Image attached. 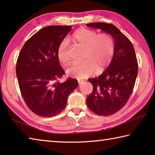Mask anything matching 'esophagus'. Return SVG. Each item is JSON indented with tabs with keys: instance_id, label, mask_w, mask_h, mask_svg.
Returning <instances> with one entry per match:
<instances>
[{
	"instance_id": "1",
	"label": "esophagus",
	"mask_w": 155,
	"mask_h": 155,
	"mask_svg": "<svg viewBox=\"0 0 155 155\" xmlns=\"http://www.w3.org/2000/svg\"><path fill=\"white\" fill-rule=\"evenodd\" d=\"M83 82H84V81H83V80H80V81H78V84H82V83H83Z\"/></svg>"
}]
</instances>
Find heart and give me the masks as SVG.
I'll return each mask as SVG.
<instances>
[{"instance_id": "b5f03b06", "label": "heart", "mask_w": 155, "mask_h": 155, "mask_svg": "<svg viewBox=\"0 0 155 155\" xmlns=\"http://www.w3.org/2000/svg\"><path fill=\"white\" fill-rule=\"evenodd\" d=\"M72 41L85 48L83 59L85 60L70 65L66 70L67 74L77 78H87L96 71L98 74L103 72L111 61L115 45L109 34H98L95 31L82 28L73 34ZM57 57L63 64L69 61L66 41H63L58 47Z\"/></svg>"}]
</instances>
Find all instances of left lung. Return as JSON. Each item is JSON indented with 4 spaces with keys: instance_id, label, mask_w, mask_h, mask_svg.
Masks as SVG:
<instances>
[{
    "instance_id": "8db88e82",
    "label": "left lung",
    "mask_w": 155,
    "mask_h": 155,
    "mask_svg": "<svg viewBox=\"0 0 155 155\" xmlns=\"http://www.w3.org/2000/svg\"><path fill=\"white\" fill-rule=\"evenodd\" d=\"M86 26L110 34L114 38V57L107 69L88 81L93 91L86 103L91 111L100 115H110L121 109L131 95L138 72L135 49L131 41L115 26L104 22H94Z\"/></svg>"
}]
</instances>
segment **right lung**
I'll return each instance as SVG.
<instances>
[{
	"mask_svg": "<svg viewBox=\"0 0 155 155\" xmlns=\"http://www.w3.org/2000/svg\"><path fill=\"white\" fill-rule=\"evenodd\" d=\"M70 26H49L38 31L26 41L16 64L19 87L27 105L41 117H52L61 112L68 97L78 87V81L69 77L57 82L64 74L59 64L57 49Z\"/></svg>",
	"mask_w": 155,
	"mask_h": 155,
	"instance_id": "1",
	"label": "right lung"
}]
</instances>
